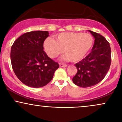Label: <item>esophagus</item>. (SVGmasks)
<instances>
[{"label":"esophagus","instance_id":"34e87169","mask_svg":"<svg viewBox=\"0 0 122 122\" xmlns=\"http://www.w3.org/2000/svg\"><path fill=\"white\" fill-rule=\"evenodd\" d=\"M59 65H60V67H66L67 66V65H66V64H61V63H60Z\"/></svg>","mask_w":122,"mask_h":122}]
</instances>
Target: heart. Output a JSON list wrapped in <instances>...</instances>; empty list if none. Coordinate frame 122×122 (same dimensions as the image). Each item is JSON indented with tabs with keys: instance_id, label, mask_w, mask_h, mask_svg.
<instances>
[{
	"instance_id": "1",
	"label": "heart",
	"mask_w": 122,
	"mask_h": 122,
	"mask_svg": "<svg viewBox=\"0 0 122 122\" xmlns=\"http://www.w3.org/2000/svg\"><path fill=\"white\" fill-rule=\"evenodd\" d=\"M93 42V38L88 33L65 32L57 35L56 40L47 38L43 42V47L50 58H56L63 51L65 59L77 62L86 55Z\"/></svg>"
}]
</instances>
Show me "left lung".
I'll list each match as a JSON object with an SVG mask.
<instances>
[{"label":"left lung","mask_w":122,"mask_h":122,"mask_svg":"<svg viewBox=\"0 0 122 122\" xmlns=\"http://www.w3.org/2000/svg\"><path fill=\"white\" fill-rule=\"evenodd\" d=\"M95 38L91 52L75 64L77 69L73 83L82 88L93 86L104 78L111 62L110 43L102 35L88 30Z\"/></svg>","instance_id":"1"}]
</instances>
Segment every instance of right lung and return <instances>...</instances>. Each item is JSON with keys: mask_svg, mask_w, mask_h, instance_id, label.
<instances>
[{"mask_svg": "<svg viewBox=\"0 0 122 122\" xmlns=\"http://www.w3.org/2000/svg\"><path fill=\"white\" fill-rule=\"evenodd\" d=\"M47 31L25 33L16 39L11 49L12 69L18 79L33 88L42 87L52 79L58 64L43 51Z\"/></svg>", "mask_w": 122, "mask_h": 122, "instance_id": "right-lung-1", "label": "right lung"}]
</instances>
